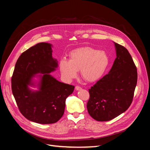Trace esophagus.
Wrapping results in <instances>:
<instances>
[{
    "mask_svg": "<svg viewBox=\"0 0 150 150\" xmlns=\"http://www.w3.org/2000/svg\"><path fill=\"white\" fill-rule=\"evenodd\" d=\"M81 89H82V88H81V87H79V86H76V88H75V89H76V91L81 90Z\"/></svg>",
    "mask_w": 150,
    "mask_h": 150,
    "instance_id": "34e87169",
    "label": "esophagus"
}]
</instances>
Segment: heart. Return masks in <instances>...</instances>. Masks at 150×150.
Instances as JSON below:
<instances>
[{"mask_svg":"<svg viewBox=\"0 0 150 150\" xmlns=\"http://www.w3.org/2000/svg\"><path fill=\"white\" fill-rule=\"evenodd\" d=\"M69 56V60L63 58L59 64L62 77L67 82L74 79L79 70L85 81L95 82L104 75L110 64V57L105 51L90 47L76 49Z\"/></svg>","mask_w":150,"mask_h":150,"instance_id":"heart-1","label":"heart"}]
</instances>
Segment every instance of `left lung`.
<instances>
[{
    "label": "left lung",
    "mask_w": 150,
    "mask_h": 150,
    "mask_svg": "<svg viewBox=\"0 0 150 150\" xmlns=\"http://www.w3.org/2000/svg\"><path fill=\"white\" fill-rule=\"evenodd\" d=\"M113 42L116 58L111 70L89 89L88 111L98 121L111 120L128 110L137 84V69L130 54Z\"/></svg>",
    "instance_id": "1"
}]
</instances>
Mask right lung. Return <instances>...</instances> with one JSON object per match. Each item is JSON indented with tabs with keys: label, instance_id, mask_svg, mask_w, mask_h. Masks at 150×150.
Masks as SVG:
<instances>
[{
	"label": "right lung",
	"instance_id": "obj_1",
	"mask_svg": "<svg viewBox=\"0 0 150 150\" xmlns=\"http://www.w3.org/2000/svg\"><path fill=\"white\" fill-rule=\"evenodd\" d=\"M52 47L51 44L40 42L24 52L12 77V91L21 112L28 120L39 124L59 120L64 115L66 99L74 89L50 74L58 67Z\"/></svg>",
	"mask_w": 150,
	"mask_h": 150
}]
</instances>
